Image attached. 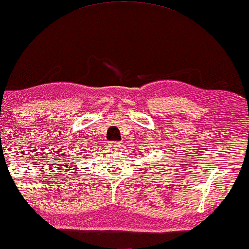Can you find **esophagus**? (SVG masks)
<instances>
[{
    "mask_svg": "<svg viewBox=\"0 0 249 249\" xmlns=\"http://www.w3.org/2000/svg\"><path fill=\"white\" fill-rule=\"evenodd\" d=\"M110 148L112 149V151H119V149L122 148V144L118 142H110Z\"/></svg>",
    "mask_w": 249,
    "mask_h": 249,
    "instance_id": "esophagus-1",
    "label": "esophagus"
}]
</instances>
